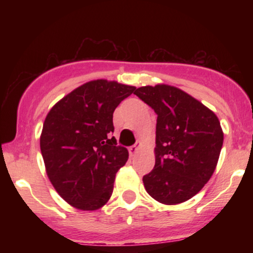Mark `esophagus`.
I'll use <instances>...</instances> for the list:
<instances>
[{
	"instance_id": "1",
	"label": "esophagus",
	"mask_w": 253,
	"mask_h": 253,
	"mask_svg": "<svg viewBox=\"0 0 253 253\" xmlns=\"http://www.w3.org/2000/svg\"><path fill=\"white\" fill-rule=\"evenodd\" d=\"M140 147H141V143H140V141H138V143H136L135 145H133V146H130L129 149H128V151H129V155H130V156L135 155V153L138 152V151H139V149H140Z\"/></svg>"
}]
</instances>
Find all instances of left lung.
<instances>
[{
	"instance_id": "1",
	"label": "left lung",
	"mask_w": 253,
	"mask_h": 253,
	"mask_svg": "<svg viewBox=\"0 0 253 253\" xmlns=\"http://www.w3.org/2000/svg\"><path fill=\"white\" fill-rule=\"evenodd\" d=\"M156 112V164L143 177L151 197L178 205L195 196L210 181L219 161L223 132L215 113L169 84L134 91Z\"/></svg>"
}]
</instances>
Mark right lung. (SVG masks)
I'll use <instances>...</instances> for the list:
<instances>
[{
  "label": "right lung",
  "mask_w": 253,
  "mask_h": 253,
  "mask_svg": "<svg viewBox=\"0 0 253 253\" xmlns=\"http://www.w3.org/2000/svg\"><path fill=\"white\" fill-rule=\"evenodd\" d=\"M135 86L90 81L59 100L46 115L40 150L46 173L63 200L81 211H96L110 199L115 175L128 159L117 146L113 113Z\"/></svg>",
  "instance_id": "add662e5"
}]
</instances>
